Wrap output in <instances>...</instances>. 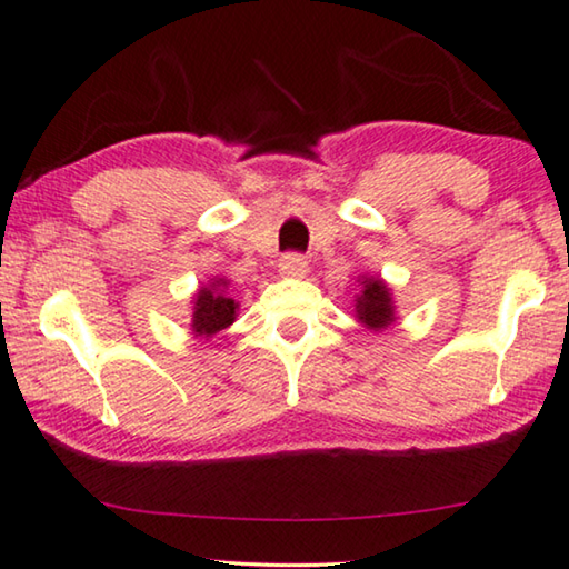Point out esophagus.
<instances>
[{
  "label": "esophagus",
  "mask_w": 569,
  "mask_h": 569,
  "mask_svg": "<svg viewBox=\"0 0 569 569\" xmlns=\"http://www.w3.org/2000/svg\"><path fill=\"white\" fill-rule=\"evenodd\" d=\"M279 274L290 279H302L308 274V261L298 257V253H287V257L279 259Z\"/></svg>",
  "instance_id": "esophagus-1"
}]
</instances>
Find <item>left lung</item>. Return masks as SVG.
<instances>
[{
    "label": "left lung",
    "instance_id": "8db88e82",
    "mask_svg": "<svg viewBox=\"0 0 569 569\" xmlns=\"http://www.w3.org/2000/svg\"><path fill=\"white\" fill-rule=\"evenodd\" d=\"M361 290L353 300V316L369 331L380 333L387 326L395 323L398 312H395V300L390 284L382 277H361Z\"/></svg>",
    "mask_w": 569,
    "mask_h": 569
}]
</instances>
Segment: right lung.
Here are the masks:
<instances>
[{
    "instance_id": "add662e5",
    "label": "right lung",
    "mask_w": 569,
    "mask_h": 569,
    "mask_svg": "<svg viewBox=\"0 0 569 569\" xmlns=\"http://www.w3.org/2000/svg\"><path fill=\"white\" fill-rule=\"evenodd\" d=\"M228 279L226 277H212L208 284H202L200 290L192 295V323L189 331L200 339H212L218 331L233 326L238 316V302L230 298L228 292Z\"/></svg>"
}]
</instances>
